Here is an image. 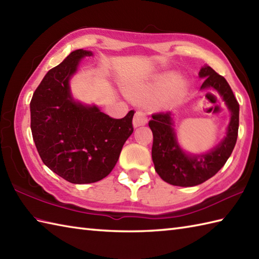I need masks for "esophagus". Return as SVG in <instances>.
<instances>
[{"label":"esophagus","mask_w":259,"mask_h":259,"mask_svg":"<svg viewBox=\"0 0 259 259\" xmlns=\"http://www.w3.org/2000/svg\"><path fill=\"white\" fill-rule=\"evenodd\" d=\"M148 122V118L146 113H144L142 111H137L135 113V117H134V126L137 128V126H140V125H145Z\"/></svg>","instance_id":"esophagus-1"}]
</instances>
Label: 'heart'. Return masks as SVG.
<instances>
[{
    "label": "heart",
    "instance_id": "1",
    "mask_svg": "<svg viewBox=\"0 0 259 259\" xmlns=\"http://www.w3.org/2000/svg\"><path fill=\"white\" fill-rule=\"evenodd\" d=\"M186 91V83L178 80L177 75L162 73L152 75L149 79L130 85L126 89V95L142 103H151L159 99L161 106L169 107L181 101Z\"/></svg>",
    "mask_w": 259,
    "mask_h": 259
}]
</instances>
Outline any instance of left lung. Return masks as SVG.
<instances>
[{
	"mask_svg": "<svg viewBox=\"0 0 259 259\" xmlns=\"http://www.w3.org/2000/svg\"><path fill=\"white\" fill-rule=\"evenodd\" d=\"M200 78H205L201 90H217L232 112L230 122L225 139L205 155L192 156L183 151L177 142L174 129L172 113L170 111L152 114L149 126L153 135L152 161L157 174L166 183L192 187L205 183L221 170L232 155L237 141L239 125V104L236 100L232 88L224 76L214 72L208 65L199 71Z\"/></svg>",
	"mask_w": 259,
	"mask_h": 259,
	"instance_id": "left-lung-1",
	"label": "left lung"
}]
</instances>
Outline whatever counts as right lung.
Listing matches in <instances>:
<instances>
[{"mask_svg": "<svg viewBox=\"0 0 259 259\" xmlns=\"http://www.w3.org/2000/svg\"><path fill=\"white\" fill-rule=\"evenodd\" d=\"M91 56L83 49L71 52L46 74L30 103L32 136L43 163L79 185L107 177L134 133V110L122 119H113L71 96V76L81 60Z\"/></svg>", "mask_w": 259, "mask_h": 259, "instance_id": "right-lung-1", "label": "right lung"}]
</instances>
